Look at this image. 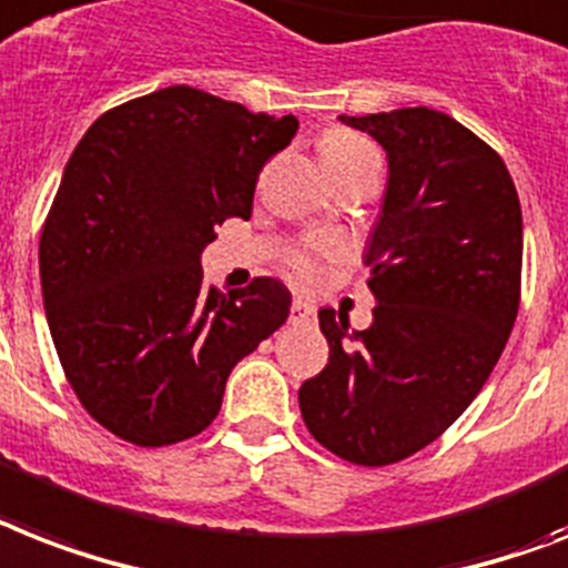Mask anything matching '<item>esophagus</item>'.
I'll use <instances>...</instances> for the list:
<instances>
[{
    "instance_id": "obj_1",
    "label": "esophagus",
    "mask_w": 568,
    "mask_h": 568,
    "mask_svg": "<svg viewBox=\"0 0 568 568\" xmlns=\"http://www.w3.org/2000/svg\"><path fill=\"white\" fill-rule=\"evenodd\" d=\"M292 321L294 324H312V321H315V306H312L308 300H294Z\"/></svg>"
}]
</instances>
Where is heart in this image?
<instances>
[{"mask_svg": "<svg viewBox=\"0 0 568 568\" xmlns=\"http://www.w3.org/2000/svg\"><path fill=\"white\" fill-rule=\"evenodd\" d=\"M321 154H324V163L329 169V174L335 180L344 178V174L364 169V165L382 163L379 151L371 140H364L358 133L349 131H332L321 140ZM341 256L338 244H315V247H303V251H294L288 256V271L297 283H315L321 276V260H335Z\"/></svg>", "mask_w": 568, "mask_h": 568, "instance_id": "1", "label": "heart"}]
</instances>
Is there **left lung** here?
Masks as SVG:
<instances>
[{"mask_svg":"<svg viewBox=\"0 0 568 568\" xmlns=\"http://www.w3.org/2000/svg\"><path fill=\"white\" fill-rule=\"evenodd\" d=\"M388 154L364 262L373 324L321 308L329 362L300 388L317 444L362 467L408 458L467 412L519 312L523 210L508 165L440 110L341 116Z\"/></svg>","mask_w":568,"mask_h":568,"instance_id":"1","label":"left lung"}]
</instances>
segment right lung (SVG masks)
Instances as JSON below:
<instances>
[{
  "instance_id": "right-lung-1",
  "label": "right lung",
  "mask_w": 568,
  "mask_h": 568,
  "mask_svg": "<svg viewBox=\"0 0 568 568\" xmlns=\"http://www.w3.org/2000/svg\"><path fill=\"white\" fill-rule=\"evenodd\" d=\"M294 133V116L178 84L108 110L69 156L40 236L45 321L87 414L128 444L201 435L230 371L285 324L280 280L221 294L201 253L251 219L262 165Z\"/></svg>"
}]
</instances>
